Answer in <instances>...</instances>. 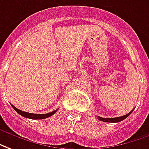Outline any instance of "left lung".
<instances>
[{"label": "left lung", "mask_w": 149, "mask_h": 149, "mask_svg": "<svg viewBox=\"0 0 149 149\" xmlns=\"http://www.w3.org/2000/svg\"><path fill=\"white\" fill-rule=\"evenodd\" d=\"M134 110V109H133ZM132 110L129 112V113H127V115H125V116H120V117H116V118H102V117H98V119L100 120H102L103 122H109V123H117V122H120V121H122L124 119H126L127 116H130V114L132 112Z\"/></svg>", "instance_id": "left-lung-1"}]
</instances>
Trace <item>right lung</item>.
<instances>
[{"label": "right lung", "mask_w": 149, "mask_h": 149, "mask_svg": "<svg viewBox=\"0 0 149 149\" xmlns=\"http://www.w3.org/2000/svg\"><path fill=\"white\" fill-rule=\"evenodd\" d=\"M13 108L17 112L18 114H20L22 116L25 117V118H29V119H32V120H42V119H46V118H48V117L51 116L54 114L55 113L56 111H58V109L54 111H51L49 113L46 114H33V113H29V112H26V111H22L19 110L17 107L12 105Z\"/></svg>", "instance_id": "obj_1"}]
</instances>
